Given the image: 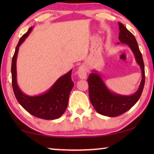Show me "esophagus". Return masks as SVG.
<instances>
[{"label": "esophagus", "mask_w": 154, "mask_h": 154, "mask_svg": "<svg viewBox=\"0 0 154 154\" xmlns=\"http://www.w3.org/2000/svg\"><path fill=\"white\" fill-rule=\"evenodd\" d=\"M87 67L85 64H82V66H80L79 69L77 71V75L80 79H85L87 77Z\"/></svg>", "instance_id": "34e87169"}]
</instances>
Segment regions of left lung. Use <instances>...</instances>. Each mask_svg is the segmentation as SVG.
<instances>
[{"label":"left lung","instance_id":"left-lung-1","mask_svg":"<svg viewBox=\"0 0 154 154\" xmlns=\"http://www.w3.org/2000/svg\"><path fill=\"white\" fill-rule=\"evenodd\" d=\"M118 25L119 40L131 49L135 60L140 66L142 78L137 92L131 95H122L109 90L101 75L96 70H92L88 79L90 102L98 113L111 118L120 116L131 109L140 98L145 84L144 63L136 38L122 23L118 22Z\"/></svg>","mask_w":154,"mask_h":154}]
</instances>
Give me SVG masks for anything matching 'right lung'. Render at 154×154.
Returning <instances> with one entry per match:
<instances>
[{"mask_svg":"<svg viewBox=\"0 0 154 154\" xmlns=\"http://www.w3.org/2000/svg\"><path fill=\"white\" fill-rule=\"evenodd\" d=\"M33 27H30L18 42L11 63L12 86L15 98L26 111L36 118L43 119H56L66 111L69 94L74 83L71 79V72L69 71L59 77L46 92L36 96H29L20 90L17 81L16 62L20 45L30 35Z\"/></svg>","mask_w":154,"mask_h":154,"instance_id":"obj_1","label":"right lung"}]
</instances>
